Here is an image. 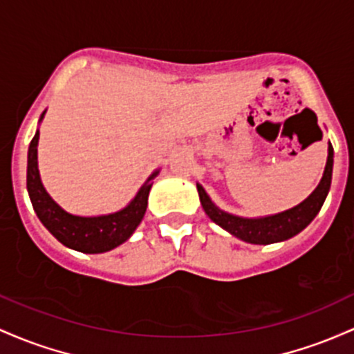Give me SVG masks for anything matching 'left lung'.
<instances>
[{
	"instance_id": "left-lung-1",
	"label": "left lung",
	"mask_w": 354,
	"mask_h": 354,
	"mask_svg": "<svg viewBox=\"0 0 354 354\" xmlns=\"http://www.w3.org/2000/svg\"><path fill=\"white\" fill-rule=\"evenodd\" d=\"M333 145L328 144V158L326 167H324L323 177H321L317 187L309 194L308 198H304L301 204L295 207L283 210V212L272 214V216L264 217H241L234 216V214L225 212L217 207L210 197L197 182V192L201 204L204 207L205 214L210 217V221L216 222L222 229L227 230L237 239L249 242V244H274V242H283L295 237L304 227L311 224L323 207L324 201L331 187V177H333Z\"/></svg>"
}]
</instances>
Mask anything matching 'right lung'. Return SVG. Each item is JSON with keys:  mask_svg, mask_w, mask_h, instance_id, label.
<instances>
[{"mask_svg": "<svg viewBox=\"0 0 354 354\" xmlns=\"http://www.w3.org/2000/svg\"><path fill=\"white\" fill-rule=\"evenodd\" d=\"M45 113L46 110L39 117V124ZM38 140L39 130H37L28 149L26 189L38 219L50 230L51 236L57 237L66 248L85 254L106 252L124 244L144 219L152 180L158 176L160 169L153 170L152 176L147 178L124 209L103 216H75L58 205L43 187L38 170Z\"/></svg>", "mask_w": 354, "mask_h": 354, "instance_id": "obj_1", "label": "right lung"}]
</instances>
